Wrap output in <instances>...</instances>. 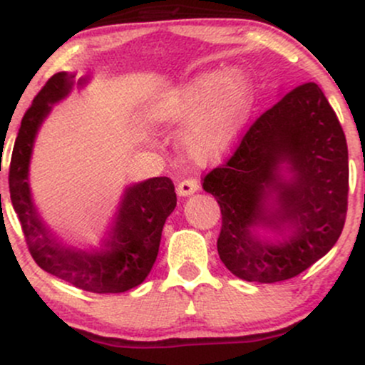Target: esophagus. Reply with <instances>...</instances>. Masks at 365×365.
Wrapping results in <instances>:
<instances>
[{"mask_svg": "<svg viewBox=\"0 0 365 365\" xmlns=\"http://www.w3.org/2000/svg\"><path fill=\"white\" fill-rule=\"evenodd\" d=\"M197 190H199V183H197V180H194V178L182 180L177 187V194L180 197H188V195L195 194Z\"/></svg>", "mask_w": 365, "mask_h": 365, "instance_id": "34e87169", "label": "esophagus"}]
</instances>
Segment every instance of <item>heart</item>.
<instances>
[{
    "label": "heart",
    "mask_w": 365,
    "mask_h": 365,
    "mask_svg": "<svg viewBox=\"0 0 365 365\" xmlns=\"http://www.w3.org/2000/svg\"><path fill=\"white\" fill-rule=\"evenodd\" d=\"M255 91L242 68L204 72L163 96L154 116L171 125H187L182 153L197 165H212L232 150L254 110Z\"/></svg>",
    "instance_id": "obj_1"
}]
</instances>
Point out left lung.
Masks as SVG:
<instances>
[{"label":"left lung","instance_id":"obj_1","mask_svg":"<svg viewBox=\"0 0 365 365\" xmlns=\"http://www.w3.org/2000/svg\"><path fill=\"white\" fill-rule=\"evenodd\" d=\"M202 187L221 207L217 254L237 278L283 282L328 254L345 225L349 149L317 83L262 113Z\"/></svg>","mask_w":365,"mask_h":365}]
</instances>
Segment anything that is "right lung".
I'll use <instances>...</instances> for the list:
<instances>
[{
    "label": "right lung",
    "mask_w": 365,
    "mask_h": 365,
    "mask_svg": "<svg viewBox=\"0 0 365 365\" xmlns=\"http://www.w3.org/2000/svg\"><path fill=\"white\" fill-rule=\"evenodd\" d=\"M89 83V77L58 72L36 96L24 115L10 163V197L22 225L25 242L34 261L46 273L92 293H121L148 278L156 262L163 226L177 206L170 178L156 177L127 185L110 232L98 245H77L58 235L41 217L29 183L32 150L41 125L73 89Z\"/></svg>",
    "instance_id": "right-lung-1"
}]
</instances>
